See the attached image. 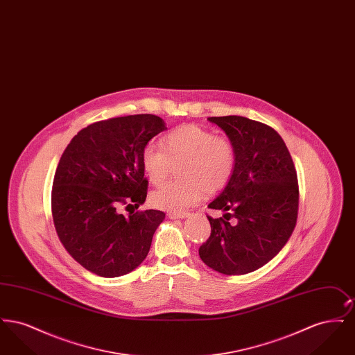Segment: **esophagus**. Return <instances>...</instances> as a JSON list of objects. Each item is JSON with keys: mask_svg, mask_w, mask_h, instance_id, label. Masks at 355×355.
Here are the masks:
<instances>
[{"mask_svg": "<svg viewBox=\"0 0 355 355\" xmlns=\"http://www.w3.org/2000/svg\"><path fill=\"white\" fill-rule=\"evenodd\" d=\"M189 216V213H184V211H181V213H168V217H169L170 220H177V218H185Z\"/></svg>", "mask_w": 355, "mask_h": 355, "instance_id": "esophagus-1", "label": "esophagus"}]
</instances>
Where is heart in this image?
Instances as JSON below:
<instances>
[{
    "label": "heart",
    "instance_id": "heart-1",
    "mask_svg": "<svg viewBox=\"0 0 355 355\" xmlns=\"http://www.w3.org/2000/svg\"><path fill=\"white\" fill-rule=\"evenodd\" d=\"M161 148L148 145L142 168L153 185L162 184L173 166H180L182 181L153 191L152 203L162 210L181 213L196 205L203 193H217L229 184L236 166L233 142L198 125H182L161 138Z\"/></svg>",
    "mask_w": 355,
    "mask_h": 355
}]
</instances>
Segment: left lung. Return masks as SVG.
Returning <instances> with one entry per match:
<instances>
[{
    "label": "left lung",
    "mask_w": 355,
    "mask_h": 355,
    "mask_svg": "<svg viewBox=\"0 0 355 355\" xmlns=\"http://www.w3.org/2000/svg\"><path fill=\"white\" fill-rule=\"evenodd\" d=\"M233 142L236 166L229 184L209 203L211 233L200 248L203 262L226 275L266 265L286 245L297 223L300 189L286 144L269 125L241 116L210 117Z\"/></svg>",
    "instance_id": "1"
}]
</instances>
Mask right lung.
Wrapping results in <instances>:
<instances>
[{"instance_id": "obj_1", "label": "right lung", "mask_w": 355, "mask_h": 355, "mask_svg": "<svg viewBox=\"0 0 355 355\" xmlns=\"http://www.w3.org/2000/svg\"><path fill=\"white\" fill-rule=\"evenodd\" d=\"M162 119L135 114L94 122L62 153L51 187V216L64 248L100 277L125 275L146 258L161 210L119 211L145 202L148 180L142 152L165 130Z\"/></svg>"}]
</instances>
